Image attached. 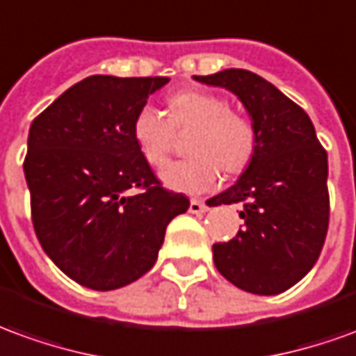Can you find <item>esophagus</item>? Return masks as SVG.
Listing matches in <instances>:
<instances>
[{
  "mask_svg": "<svg viewBox=\"0 0 356 356\" xmlns=\"http://www.w3.org/2000/svg\"><path fill=\"white\" fill-rule=\"evenodd\" d=\"M206 210H208V206L200 200H191V204H188V212L191 213H204Z\"/></svg>",
  "mask_w": 356,
  "mask_h": 356,
  "instance_id": "34e87169",
  "label": "esophagus"
}]
</instances>
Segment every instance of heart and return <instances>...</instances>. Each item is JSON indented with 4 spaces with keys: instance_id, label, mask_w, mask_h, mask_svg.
<instances>
[{
    "instance_id": "b5f03b06",
    "label": "heart",
    "mask_w": 356,
    "mask_h": 356,
    "mask_svg": "<svg viewBox=\"0 0 356 356\" xmlns=\"http://www.w3.org/2000/svg\"><path fill=\"white\" fill-rule=\"evenodd\" d=\"M168 118L160 109L143 106L133 119L138 152L154 168L170 156L175 131L185 133L186 156L161 170V181L173 191L204 193L220 181V171L238 175L254 160L258 127L250 115L231 108L223 96L202 90L175 92L168 98Z\"/></svg>"
}]
</instances>
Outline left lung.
<instances>
[{"label": "left lung", "mask_w": 356, "mask_h": 356, "mask_svg": "<svg viewBox=\"0 0 356 356\" xmlns=\"http://www.w3.org/2000/svg\"><path fill=\"white\" fill-rule=\"evenodd\" d=\"M195 79L237 94L258 127L254 160L235 185L210 198V206L243 204L245 220L231 241L213 245V264L247 293H283L312 270L324 247L327 154L307 111L262 76L225 69Z\"/></svg>", "instance_id": "8db88e82"}]
</instances>
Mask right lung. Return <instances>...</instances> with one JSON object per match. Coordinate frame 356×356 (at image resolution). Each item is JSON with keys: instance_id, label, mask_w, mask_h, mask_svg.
<instances>
[{"instance_id": "1", "label": "right lung", "mask_w": 356, "mask_h": 356, "mask_svg": "<svg viewBox=\"0 0 356 356\" xmlns=\"http://www.w3.org/2000/svg\"><path fill=\"white\" fill-rule=\"evenodd\" d=\"M168 76L94 74L32 121L24 177L44 252L71 280L119 289L148 272L188 198L163 188L133 138V119Z\"/></svg>"}]
</instances>
